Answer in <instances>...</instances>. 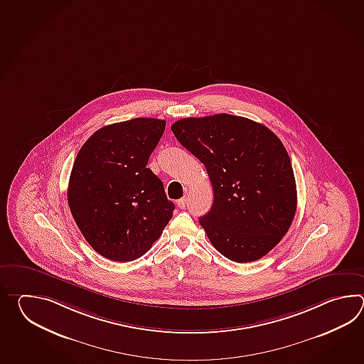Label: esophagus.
<instances>
[{
  "label": "esophagus",
  "instance_id": "esophagus-1",
  "mask_svg": "<svg viewBox=\"0 0 364 364\" xmlns=\"http://www.w3.org/2000/svg\"><path fill=\"white\" fill-rule=\"evenodd\" d=\"M186 204H187V198H182V199H179L178 201H177V205H178L179 208L181 209H185L186 208Z\"/></svg>",
  "mask_w": 364,
  "mask_h": 364
}]
</instances>
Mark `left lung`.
Instances as JSON below:
<instances>
[{
	"instance_id": "1",
	"label": "left lung",
	"mask_w": 364,
	"mask_h": 364,
	"mask_svg": "<svg viewBox=\"0 0 364 364\" xmlns=\"http://www.w3.org/2000/svg\"><path fill=\"white\" fill-rule=\"evenodd\" d=\"M171 132L208 173L215 200L199 223L210 243L235 263L267 255L296 210L294 171L277 135L226 113L179 119Z\"/></svg>"
}]
</instances>
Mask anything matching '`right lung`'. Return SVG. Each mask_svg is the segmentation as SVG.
I'll return each mask as SVG.
<instances>
[{
  "label": "right lung",
  "instance_id": "add662e5",
  "mask_svg": "<svg viewBox=\"0 0 364 364\" xmlns=\"http://www.w3.org/2000/svg\"><path fill=\"white\" fill-rule=\"evenodd\" d=\"M165 121L135 118L92 134L77 152L68 203L91 247L113 262L144 255L171 221L174 204L146 168Z\"/></svg>",
  "mask_w": 364,
  "mask_h": 364
}]
</instances>
